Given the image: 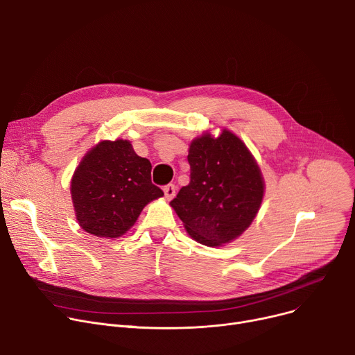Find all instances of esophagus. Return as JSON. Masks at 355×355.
<instances>
[{
	"label": "esophagus",
	"mask_w": 355,
	"mask_h": 355,
	"mask_svg": "<svg viewBox=\"0 0 355 355\" xmlns=\"http://www.w3.org/2000/svg\"><path fill=\"white\" fill-rule=\"evenodd\" d=\"M175 185L174 184H168V185H165L164 187V196H165V198L167 200H171V198H174V196H175Z\"/></svg>",
	"instance_id": "1"
}]
</instances>
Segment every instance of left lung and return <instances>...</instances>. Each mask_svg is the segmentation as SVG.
I'll list each match as a JSON object with an SVG mask.
<instances>
[{"mask_svg": "<svg viewBox=\"0 0 355 355\" xmlns=\"http://www.w3.org/2000/svg\"><path fill=\"white\" fill-rule=\"evenodd\" d=\"M190 184L170 205L190 237L208 247L239 239L251 225L264 198L266 184L254 155L224 128L194 138L188 150Z\"/></svg>", "mask_w": 355, "mask_h": 355, "instance_id": "obj_1", "label": "left lung"}]
</instances>
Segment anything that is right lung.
Listing matches in <instances>:
<instances>
[{
    "label": "right lung",
    "mask_w": 355,
    "mask_h": 355,
    "mask_svg": "<svg viewBox=\"0 0 355 355\" xmlns=\"http://www.w3.org/2000/svg\"><path fill=\"white\" fill-rule=\"evenodd\" d=\"M151 182V162L128 139L100 141L83 157L71 178V198L80 227L100 239H118L143 208L162 197Z\"/></svg>",
    "instance_id": "add662e5"
}]
</instances>
